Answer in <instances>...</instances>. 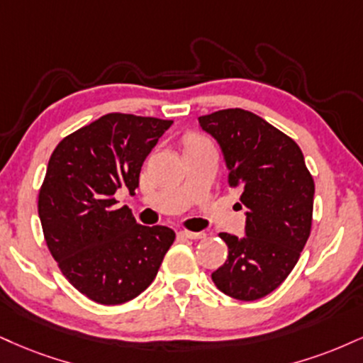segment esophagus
Segmentation results:
<instances>
[{
  "mask_svg": "<svg viewBox=\"0 0 363 363\" xmlns=\"http://www.w3.org/2000/svg\"><path fill=\"white\" fill-rule=\"evenodd\" d=\"M181 235H182V237L189 238V240H199V238L206 237V235H204V231H187V230H184V231H181Z\"/></svg>",
  "mask_w": 363,
  "mask_h": 363,
  "instance_id": "34e87169",
  "label": "esophagus"
}]
</instances>
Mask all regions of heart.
I'll return each instance as SVG.
<instances>
[{"mask_svg":"<svg viewBox=\"0 0 363 363\" xmlns=\"http://www.w3.org/2000/svg\"><path fill=\"white\" fill-rule=\"evenodd\" d=\"M203 143H209V142H208L206 138L199 137V135H193V137L187 138V142H186V148H189V147H196V145H203Z\"/></svg>","mask_w":363,"mask_h":363,"instance_id":"b5f03b06","label":"heart"}]
</instances>
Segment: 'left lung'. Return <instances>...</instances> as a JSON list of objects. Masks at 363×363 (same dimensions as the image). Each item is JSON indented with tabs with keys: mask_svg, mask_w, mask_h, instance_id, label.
<instances>
[{
	"mask_svg": "<svg viewBox=\"0 0 363 363\" xmlns=\"http://www.w3.org/2000/svg\"><path fill=\"white\" fill-rule=\"evenodd\" d=\"M198 120L220 145L230 186L242 187L247 208L245 237L220 233L228 257L211 279L230 298L260 299L286 281L306 245L314 181L298 143L264 118L233 108Z\"/></svg>",
	"mask_w": 363,
	"mask_h": 363,
	"instance_id": "1",
	"label": "left lung"
}]
</instances>
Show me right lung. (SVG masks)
<instances>
[{"mask_svg":"<svg viewBox=\"0 0 363 363\" xmlns=\"http://www.w3.org/2000/svg\"><path fill=\"white\" fill-rule=\"evenodd\" d=\"M172 120L110 113L52 152L38 216L52 257L69 282L99 304H121L150 286L176 240L167 226L138 225L118 189L135 194L143 160Z\"/></svg>","mask_w":363,"mask_h":363,"instance_id":"obj_1","label":"right lung"}]
</instances>
